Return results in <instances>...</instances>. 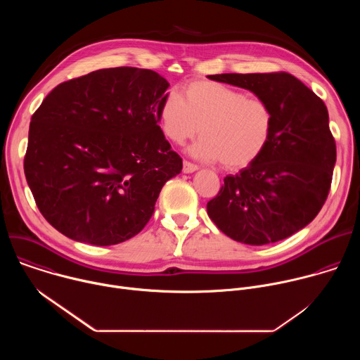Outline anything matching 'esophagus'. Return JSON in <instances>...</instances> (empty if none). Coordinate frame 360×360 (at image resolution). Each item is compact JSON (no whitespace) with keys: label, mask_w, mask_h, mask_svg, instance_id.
Here are the masks:
<instances>
[{"label":"esophagus","mask_w":360,"mask_h":360,"mask_svg":"<svg viewBox=\"0 0 360 360\" xmlns=\"http://www.w3.org/2000/svg\"><path fill=\"white\" fill-rule=\"evenodd\" d=\"M196 169H198L196 165H193V164H191V162H188V161H184V167H182L184 174H192V172H195Z\"/></svg>","instance_id":"34e87169"}]
</instances>
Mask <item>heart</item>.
Returning a JSON list of instances; mask_svg holds the SVG:
<instances>
[{
  "instance_id": "1",
  "label": "heart",
  "mask_w": 360,
  "mask_h": 360,
  "mask_svg": "<svg viewBox=\"0 0 360 360\" xmlns=\"http://www.w3.org/2000/svg\"><path fill=\"white\" fill-rule=\"evenodd\" d=\"M164 135L176 145L202 135L191 148L192 157L221 161L226 169L252 165L268 148L275 128L272 107L261 98L217 81L188 82L181 94H168L160 105Z\"/></svg>"
}]
</instances>
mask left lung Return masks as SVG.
Returning <instances> with one entry per match:
<instances>
[{"label":"left lung","instance_id":"left-lung-1","mask_svg":"<svg viewBox=\"0 0 360 360\" xmlns=\"http://www.w3.org/2000/svg\"><path fill=\"white\" fill-rule=\"evenodd\" d=\"M266 101L275 114L272 139L252 165L228 175L207 205L214 224L246 245H268L311 224L328 198L336 162L325 102L288 72L218 74Z\"/></svg>","mask_w":360,"mask_h":360}]
</instances>
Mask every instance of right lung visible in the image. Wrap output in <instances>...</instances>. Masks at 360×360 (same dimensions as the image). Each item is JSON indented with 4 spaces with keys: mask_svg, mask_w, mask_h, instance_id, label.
I'll return each mask as SVG.
<instances>
[{
    "mask_svg": "<svg viewBox=\"0 0 360 360\" xmlns=\"http://www.w3.org/2000/svg\"><path fill=\"white\" fill-rule=\"evenodd\" d=\"M168 86L155 71L118 67L46 95L31 118L24 172L58 232L110 246L143 229L162 186L182 171L158 125Z\"/></svg>",
    "mask_w": 360,
    "mask_h": 360,
    "instance_id": "right-lung-1",
    "label": "right lung"
}]
</instances>
